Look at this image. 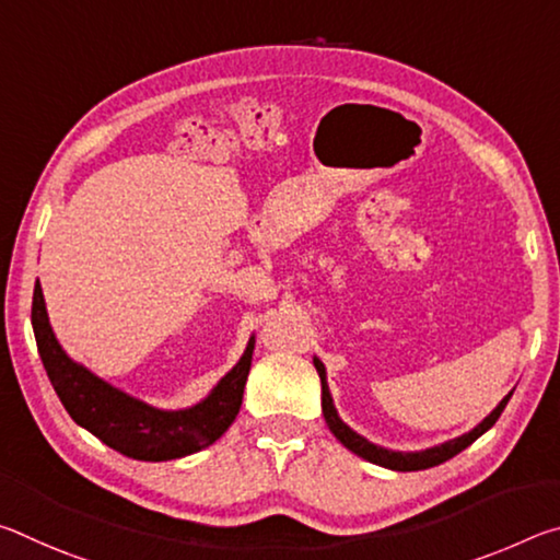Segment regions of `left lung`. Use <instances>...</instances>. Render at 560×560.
I'll list each match as a JSON object with an SVG mask.
<instances>
[{"instance_id": "obj_1", "label": "left lung", "mask_w": 560, "mask_h": 560, "mask_svg": "<svg viewBox=\"0 0 560 560\" xmlns=\"http://www.w3.org/2000/svg\"><path fill=\"white\" fill-rule=\"evenodd\" d=\"M314 365H316L318 377H320V407H324V417H326L330 432H334L336 438L343 442L350 452H355L358 457H363V459L373 462V464H381V467L395 469V471H420V469L438 467V464L452 459L454 454H459L462 450H467L469 444L477 440V438H481V434H485L489 428H494V422L499 420L501 412H504L509 397L514 395V390H511L504 397V400L497 405V410L491 412L485 422L477 424V428H474L471 432L462 434V438L452 440V442H444V444H440V447L405 454V452H390V450L377 447V444H371L365 438H360V434H355L353 430H350L348 424L340 420L338 412H336V407H334V400H330V393H328V385H326V368H324V363H320L318 358H314Z\"/></svg>"}]
</instances>
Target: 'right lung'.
Wrapping results in <instances>:
<instances>
[{"label":"right lung","mask_w":560,"mask_h":560,"mask_svg":"<svg viewBox=\"0 0 560 560\" xmlns=\"http://www.w3.org/2000/svg\"><path fill=\"white\" fill-rule=\"evenodd\" d=\"M32 326L46 375L71 420L130 459L167 462L187 457L220 440L240 415L246 375L252 368L254 338L240 363L222 377L205 402L189 410L165 412L132 400L126 393L89 373L86 368L75 365L63 353L49 326L39 283L34 287Z\"/></svg>","instance_id":"add662e5"}]
</instances>
